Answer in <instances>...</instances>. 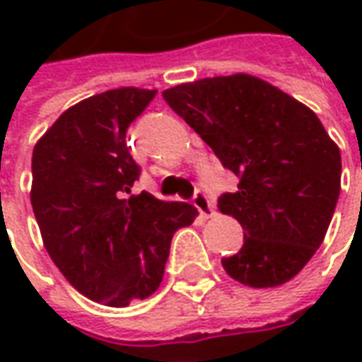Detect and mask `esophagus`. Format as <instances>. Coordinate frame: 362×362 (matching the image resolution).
<instances>
[{
    "mask_svg": "<svg viewBox=\"0 0 362 362\" xmlns=\"http://www.w3.org/2000/svg\"><path fill=\"white\" fill-rule=\"evenodd\" d=\"M193 205L197 207L203 219H211V217H215V205H213V201H211L203 191H197V193H195V197H193Z\"/></svg>",
    "mask_w": 362,
    "mask_h": 362,
    "instance_id": "esophagus-1",
    "label": "esophagus"
}]
</instances>
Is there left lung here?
<instances>
[{
  "label": "left lung",
  "mask_w": 362,
  "mask_h": 362,
  "mask_svg": "<svg viewBox=\"0 0 362 362\" xmlns=\"http://www.w3.org/2000/svg\"><path fill=\"white\" fill-rule=\"evenodd\" d=\"M165 101L239 177L219 211L243 227V247L221 259L247 287L287 283L321 247L341 193V151L295 97L247 74L165 89Z\"/></svg>",
  "instance_id": "obj_1"
}]
</instances>
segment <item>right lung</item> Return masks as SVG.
Returning <instances> with one entry per match:
<instances>
[{"instance_id": "right-lung-1", "label": "right lung", "mask_w": 362, "mask_h": 362, "mask_svg": "<svg viewBox=\"0 0 362 362\" xmlns=\"http://www.w3.org/2000/svg\"><path fill=\"white\" fill-rule=\"evenodd\" d=\"M155 93L119 87L87 97L33 147L31 207L43 245L81 295L109 307L159 288L173 233L197 217L189 203L131 195L141 169L125 133Z\"/></svg>"}]
</instances>
